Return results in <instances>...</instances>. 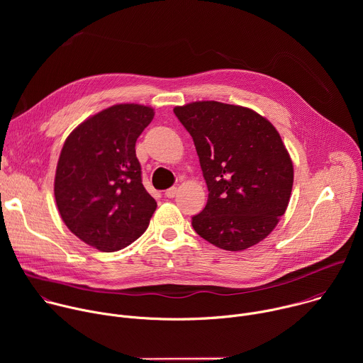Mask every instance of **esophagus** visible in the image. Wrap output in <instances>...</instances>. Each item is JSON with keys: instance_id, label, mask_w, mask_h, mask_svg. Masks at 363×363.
Returning a JSON list of instances; mask_svg holds the SVG:
<instances>
[{"instance_id": "34e87169", "label": "esophagus", "mask_w": 363, "mask_h": 363, "mask_svg": "<svg viewBox=\"0 0 363 363\" xmlns=\"http://www.w3.org/2000/svg\"><path fill=\"white\" fill-rule=\"evenodd\" d=\"M177 192H178V188H177V186H172V188H169V189L165 191V196H167V198H174V196L177 195Z\"/></svg>"}]
</instances>
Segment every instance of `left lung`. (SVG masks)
<instances>
[{"mask_svg": "<svg viewBox=\"0 0 363 363\" xmlns=\"http://www.w3.org/2000/svg\"><path fill=\"white\" fill-rule=\"evenodd\" d=\"M192 136L208 186L192 217L199 237L228 251L264 240L286 213L293 162L276 128L257 112L206 100L174 109Z\"/></svg>", "mask_w": 363, "mask_h": 363, "instance_id": "1", "label": "left lung"}]
</instances>
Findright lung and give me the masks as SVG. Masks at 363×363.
Listing matches in <instances>:
<instances>
[{
    "label": "right lung",
    "instance_id": "add662e5",
    "mask_svg": "<svg viewBox=\"0 0 363 363\" xmlns=\"http://www.w3.org/2000/svg\"><path fill=\"white\" fill-rule=\"evenodd\" d=\"M153 115L136 103L115 105L80 123L63 145L55 178L59 213L76 237L100 251L132 244L157 210L135 150Z\"/></svg>",
    "mask_w": 363,
    "mask_h": 363
}]
</instances>
